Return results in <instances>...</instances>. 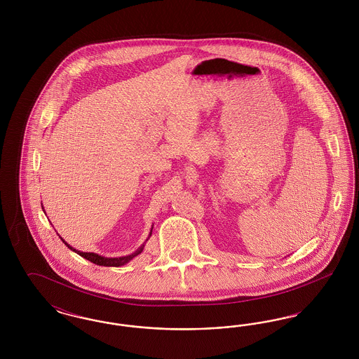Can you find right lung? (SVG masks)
<instances>
[{
	"label": "right lung",
	"mask_w": 359,
	"mask_h": 359,
	"mask_svg": "<svg viewBox=\"0 0 359 359\" xmlns=\"http://www.w3.org/2000/svg\"><path fill=\"white\" fill-rule=\"evenodd\" d=\"M151 234H152V230H151ZM62 241L65 242V245H67V248H69V249H71L72 252H75L76 255H79V256L83 257L86 259L91 261L93 264L102 265V266H121V265H123V264L129 262L132 258H135V257L138 256V255L142 252V249H144V245H142L138 250H136V252H135L133 255H130V256L120 257V258H107V257L98 256V255H95V253H83V252H78V250H75L74 248H71L65 239H62Z\"/></svg>",
	"instance_id": "right-lung-1"
}]
</instances>
